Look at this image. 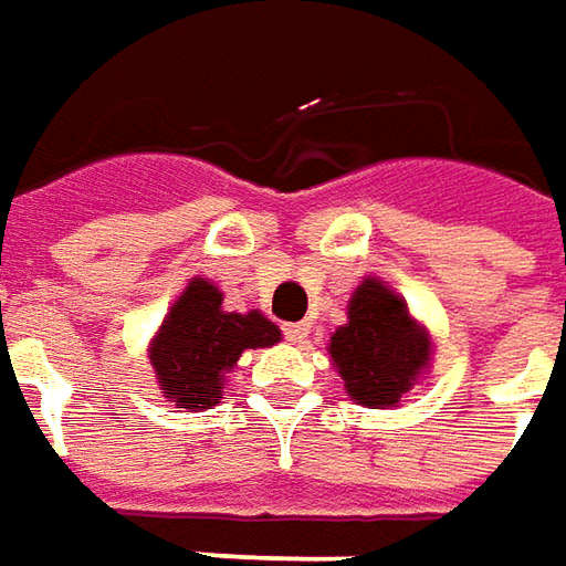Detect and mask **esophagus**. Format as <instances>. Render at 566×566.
<instances>
[{
    "instance_id": "1",
    "label": "esophagus",
    "mask_w": 566,
    "mask_h": 566,
    "mask_svg": "<svg viewBox=\"0 0 566 566\" xmlns=\"http://www.w3.org/2000/svg\"><path fill=\"white\" fill-rule=\"evenodd\" d=\"M284 337H287L291 344H303V340L310 337V325H306V322H294V325H284Z\"/></svg>"
}]
</instances>
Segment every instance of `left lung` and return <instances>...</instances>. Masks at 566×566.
I'll return each instance as SVG.
<instances>
[{"instance_id":"8db88e82","label":"left lung","mask_w":566,"mask_h":566,"mask_svg":"<svg viewBox=\"0 0 566 566\" xmlns=\"http://www.w3.org/2000/svg\"><path fill=\"white\" fill-rule=\"evenodd\" d=\"M328 353L349 399L390 409L428 371L430 334L396 291L380 279H365L349 297L347 325L332 334Z\"/></svg>"}]
</instances>
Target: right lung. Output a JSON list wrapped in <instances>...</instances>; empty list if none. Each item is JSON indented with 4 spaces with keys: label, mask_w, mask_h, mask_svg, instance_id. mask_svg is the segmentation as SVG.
I'll return each mask as SVG.
<instances>
[{
    "label": "right lung",
    "mask_w": 566,
    "mask_h": 566,
    "mask_svg": "<svg viewBox=\"0 0 566 566\" xmlns=\"http://www.w3.org/2000/svg\"><path fill=\"white\" fill-rule=\"evenodd\" d=\"M279 340V325L260 310L226 313L217 284L191 279L154 334L148 356L167 402L203 412L222 399L226 375L244 349L272 347Z\"/></svg>",
    "instance_id": "1"
}]
</instances>
